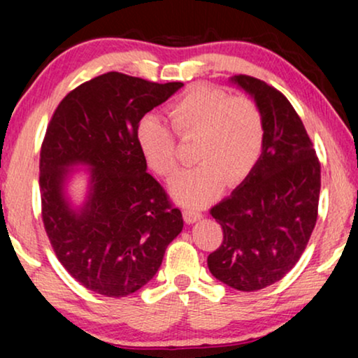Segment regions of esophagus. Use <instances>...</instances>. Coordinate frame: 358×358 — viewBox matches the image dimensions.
I'll use <instances>...</instances> for the list:
<instances>
[{"label":"esophagus","instance_id":"obj_1","mask_svg":"<svg viewBox=\"0 0 358 358\" xmlns=\"http://www.w3.org/2000/svg\"><path fill=\"white\" fill-rule=\"evenodd\" d=\"M200 218H202V213L197 212V210H194V208H185L184 210L185 223H195V222H199Z\"/></svg>","mask_w":358,"mask_h":358}]
</instances>
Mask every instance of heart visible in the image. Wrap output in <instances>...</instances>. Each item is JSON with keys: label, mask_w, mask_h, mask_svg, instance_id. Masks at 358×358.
Wrapping results in <instances>:
<instances>
[{"label": "heart", "mask_w": 358, "mask_h": 358, "mask_svg": "<svg viewBox=\"0 0 358 358\" xmlns=\"http://www.w3.org/2000/svg\"><path fill=\"white\" fill-rule=\"evenodd\" d=\"M173 129L158 115L146 114L136 125V143L156 174L173 180L179 174L178 138L197 140L194 158L200 163L173 184L174 197L200 207L220 192L223 182H244L262 155L266 129L257 104L231 97L210 85H195L168 107Z\"/></svg>", "instance_id": "obj_1"}]
</instances>
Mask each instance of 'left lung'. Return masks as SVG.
I'll use <instances>...</instances> for the list:
<instances>
[{"mask_svg":"<svg viewBox=\"0 0 358 358\" xmlns=\"http://www.w3.org/2000/svg\"><path fill=\"white\" fill-rule=\"evenodd\" d=\"M231 81L254 97L264 117L262 155L249 178L210 208L223 241L207 259L215 278L257 292L295 267L317 220L321 164L290 101L257 78Z\"/></svg>","mask_w":358,"mask_h":358,"instance_id":"1","label":"left lung"}]
</instances>
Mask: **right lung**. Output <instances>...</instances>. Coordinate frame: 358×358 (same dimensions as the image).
Segmentation results:
<instances>
[{"label":"right lung","instance_id":"obj_1","mask_svg":"<svg viewBox=\"0 0 358 358\" xmlns=\"http://www.w3.org/2000/svg\"><path fill=\"white\" fill-rule=\"evenodd\" d=\"M182 83L146 81L109 71L63 97L41 148L42 222L55 256L87 290L120 298L146 285L184 220L146 173L136 125ZM75 164L92 166L85 207L73 210L62 184Z\"/></svg>","mask_w":358,"mask_h":358}]
</instances>
